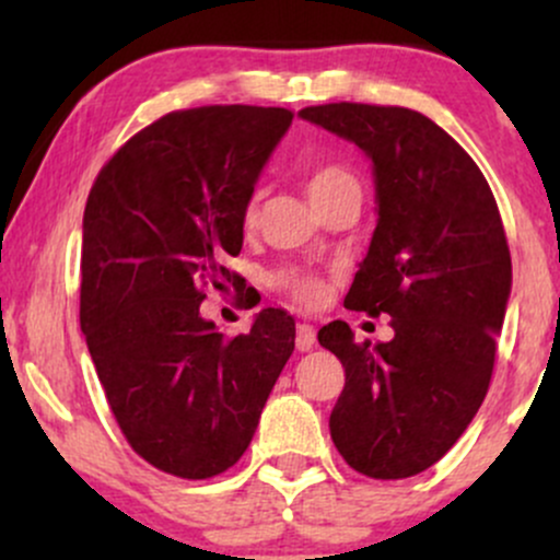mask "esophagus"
Segmentation results:
<instances>
[{
  "mask_svg": "<svg viewBox=\"0 0 560 560\" xmlns=\"http://www.w3.org/2000/svg\"><path fill=\"white\" fill-rule=\"evenodd\" d=\"M300 352H311L316 347V329L311 324H298V337H294Z\"/></svg>",
  "mask_w": 560,
  "mask_h": 560,
  "instance_id": "1",
  "label": "esophagus"
}]
</instances>
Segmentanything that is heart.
<instances>
[{
	"label": "heart",
	"instance_id": "b5f03b06",
	"mask_svg": "<svg viewBox=\"0 0 560 560\" xmlns=\"http://www.w3.org/2000/svg\"><path fill=\"white\" fill-rule=\"evenodd\" d=\"M350 182H355V178H352V173L342 168V165L324 163V165H316V168H313L305 176V191H307V197H311V202L316 205L318 199L331 195L337 186L350 184ZM253 215H255V202H249L247 218H253ZM276 284L284 289L289 298H292L302 307L318 305V302L324 300V294H326V284L318 279V276L300 273V271L279 273V276H276Z\"/></svg>",
	"mask_w": 560,
	"mask_h": 560
}]
</instances>
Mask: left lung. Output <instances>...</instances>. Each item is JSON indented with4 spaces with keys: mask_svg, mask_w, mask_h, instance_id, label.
<instances>
[{
    "mask_svg": "<svg viewBox=\"0 0 560 560\" xmlns=\"http://www.w3.org/2000/svg\"><path fill=\"white\" fill-rule=\"evenodd\" d=\"M355 141L376 176L378 223L345 307L387 313L392 342H355L345 320L318 342L345 365L329 432L371 479L427 471L477 416L511 294V253L485 173L427 115L331 102L300 110Z\"/></svg>",
    "mask_w": 560,
    "mask_h": 560,
    "instance_id": "8db88e82",
    "label": "left lung"
}]
</instances>
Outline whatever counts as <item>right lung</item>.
Masks as SVG:
<instances>
[{
	"label": "right lung",
	"mask_w": 560,
	"mask_h": 560,
	"mask_svg": "<svg viewBox=\"0 0 560 560\" xmlns=\"http://www.w3.org/2000/svg\"><path fill=\"white\" fill-rule=\"evenodd\" d=\"M294 113L208 105L141 128L102 165L83 210L81 331L120 432L182 479L223 474L247 450L294 350V318L258 313L226 337L199 316L234 281L258 173Z\"/></svg>",
	"instance_id": "add662e5"
}]
</instances>
